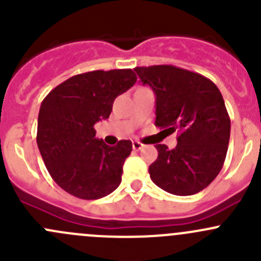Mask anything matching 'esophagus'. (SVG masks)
I'll return each instance as SVG.
<instances>
[{
	"label": "esophagus",
	"mask_w": 261,
	"mask_h": 261,
	"mask_svg": "<svg viewBox=\"0 0 261 261\" xmlns=\"http://www.w3.org/2000/svg\"><path fill=\"white\" fill-rule=\"evenodd\" d=\"M132 146H133V149H136V151H139V149H141L142 147H143V144H142L141 142H138V141H134Z\"/></svg>",
	"instance_id": "1"
}]
</instances>
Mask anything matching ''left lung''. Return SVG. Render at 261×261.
<instances>
[{"instance_id":"obj_1","label":"left lung","mask_w":261,"mask_h":261,"mask_svg":"<svg viewBox=\"0 0 261 261\" xmlns=\"http://www.w3.org/2000/svg\"><path fill=\"white\" fill-rule=\"evenodd\" d=\"M141 82L156 95L154 125L177 144H156L159 157L149 165L151 180L165 192L193 195L207 188L226 159L231 120L218 87L207 77L169 64L136 67Z\"/></svg>"}]
</instances>
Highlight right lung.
<instances>
[{
  "label": "right lung",
  "instance_id": "add662e5",
  "mask_svg": "<svg viewBox=\"0 0 261 261\" xmlns=\"http://www.w3.org/2000/svg\"><path fill=\"white\" fill-rule=\"evenodd\" d=\"M137 81L132 69L76 74L51 90L40 105L37 143L51 179L80 199H99L122 181L132 142L108 146L94 125L108 119L115 97Z\"/></svg>",
  "mask_w": 261,
  "mask_h": 261
}]
</instances>
